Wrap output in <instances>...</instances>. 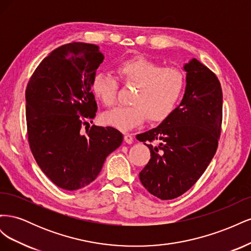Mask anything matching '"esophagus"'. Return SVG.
Returning <instances> with one entry per match:
<instances>
[{
  "instance_id": "esophagus-1",
  "label": "esophagus",
  "mask_w": 251,
  "mask_h": 251,
  "mask_svg": "<svg viewBox=\"0 0 251 251\" xmlns=\"http://www.w3.org/2000/svg\"><path fill=\"white\" fill-rule=\"evenodd\" d=\"M124 139H125V141H126L127 144H131V143L133 142V136H132L131 134L126 133V134H125Z\"/></svg>"
}]
</instances>
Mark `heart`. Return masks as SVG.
I'll return each instance as SVG.
<instances>
[{
  "label": "heart",
  "mask_w": 251,
  "mask_h": 251,
  "mask_svg": "<svg viewBox=\"0 0 251 251\" xmlns=\"http://www.w3.org/2000/svg\"><path fill=\"white\" fill-rule=\"evenodd\" d=\"M120 78L137 86L131 105L118 108L103 116L104 123L121 131L137 127L148 120L162 123L170 117L185 88L183 72L174 67L162 68L151 60L137 56L117 67ZM118 81L110 74L98 72L92 80V92L105 107L112 108L117 100Z\"/></svg>",
  "instance_id": "obj_1"
}]
</instances>
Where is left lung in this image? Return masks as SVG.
<instances>
[{
  "label": "left lung",
  "instance_id": "left-lung-1",
  "mask_svg": "<svg viewBox=\"0 0 251 251\" xmlns=\"http://www.w3.org/2000/svg\"><path fill=\"white\" fill-rule=\"evenodd\" d=\"M183 98L168 119L136 136L147 142L151 159L139 173L148 192L172 200L191 188L207 169L221 134L223 94L216 74L198 59L184 65ZM158 141L154 146L151 142Z\"/></svg>",
  "mask_w": 251,
  "mask_h": 251
}]
</instances>
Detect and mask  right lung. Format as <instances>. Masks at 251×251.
Here are the masks:
<instances>
[{
  "label": "right lung",
  "instance_id": "obj_1",
  "mask_svg": "<svg viewBox=\"0 0 251 251\" xmlns=\"http://www.w3.org/2000/svg\"><path fill=\"white\" fill-rule=\"evenodd\" d=\"M103 58L96 45L66 44L42 60L27 85L30 150L43 173L66 191L93 182L123 143L116 128L89 124L97 111L92 80Z\"/></svg>",
  "mask_w": 251,
  "mask_h": 251
}]
</instances>
